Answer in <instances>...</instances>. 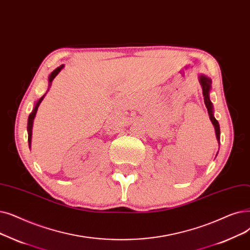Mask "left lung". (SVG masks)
Segmentation results:
<instances>
[{"mask_svg":"<svg viewBox=\"0 0 250 250\" xmlns=\"http://www.w3.org/2000/svg\"><path fill=\"white\" fill-rule=\"evenodd\" d=\"M199 82L200 84L202 86V94L204 97V104L208 108V112L209 115L210 121L214 126L215 129V135H216V139H218V142H220V125L218 123V121L214 118L213 116V110H212V103L209 99V92H210V86H211V80L208 77H205L203 74H200L199 77Z\"/></svg>","mask_w":250,"mask_h":250,"instance_id":"1","label":"left lung"}]
</instances>
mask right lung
<instances>
[{
    "label": "right lung",
    "instance_id": "1",
    "mask_svg": "<svg viewBox=\"0 0 250 250\" xmlns=\"http://www.w3.org/2000/svg\"><path fill=\"white\" fill-rule=\"evenodd\" d=\"M63 66H64V65H61V66L57 67L55 70H54V71L49 75V88L51 86V83H52L53 80L55 79V77L60 72V70L63 68ZM46 94H47V93H46ZM46 94H45L44 96H42L41 98L38 100V102L36 103V105H35V107H34V110H32V112H31V113L29 114V116H28L27 132H28V146H29V148H30V145H31V135H32V125H34V119H35V117H36V114H37V111H38V108H39L41 102L42 101V99L45 98Z\"/></svg>",
    "mask_w": 250,
    "mask_h": 250
}]
</instances>
